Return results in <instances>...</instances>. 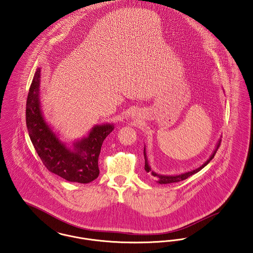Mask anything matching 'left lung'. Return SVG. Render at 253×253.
Masks as SVG:
<instances>
[{
    "label": "left lung",
    "instance_id": "8db88e82",
    "mask_svg": "<svg viewBox=\"0 0 253 253\" xmlns=\"http://www.w3.org/2000/svg\"><path fill=\"white\" fill-rule=\"evenodd\" d=\"M220 144H221V138L218 140V142H217V144H216V147L213 150V152H212V154L210 155L209 159H208L207 162H205L204 164H202L200 167H198V168H196V169H194V170H191V171H187V172H185V173L178 174V175H162V174H159V173H156L155 171H153L152 168H151V166H150V164H149L148 158H147V154H146V146L144 145V151H143L144 159H145V166H144V169H145V171H146L147 173H149L150 175H152L153 177L157 178V182L160 183V184H167V183L178 182V181H180V180H183V179H185V178L192 176L194 174L198 173V172L201 171L205 166H207V165L210 163V161L214 158V156H215L217 150L219 148Z\"/></svg>",
    "mask_w": 253,
    "mask_h": 253
}]
</instances>
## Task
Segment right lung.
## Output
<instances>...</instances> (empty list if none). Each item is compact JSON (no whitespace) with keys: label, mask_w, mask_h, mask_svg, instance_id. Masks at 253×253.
Instances as JSON below:
<instances>
[{"label":"right lung","mask_w":253,"mask_h":253,"mask_svg":"<svg viewBox=\"0 0 253 253\" xmlns=\"http://www.w3.org/2000/svg\"><path fill=\"white\" fill-rule=\"evenodd\" d=\"M41 68L38 67L27 100L26 118L30 140L45 167L71 182L89 183L99 175L98 158L113 123L95 124L87 135L75 139L73 146L60 139L45 120L40 102Z\"/></svg>","instance_id":"right-lung-1"}]
</instances>
